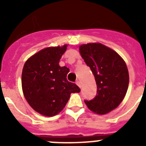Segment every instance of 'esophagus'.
I'll return each instance as SVG.
<instances>
[{
  "label": "esophagus",
  "mask_w": 146,
  "mask_h": 146,
  "mask_svg": "<svg viewBox=\"0 0 146 146\" xmlns=\"http://www.w3.org/2000/svg\"><path fill=\"white\" fill-rule=\"evenodd\" d=\"M76 84H77L78 86L80 87V88H81V82H80V80H77V81H76Z\"/></svg>",
  "instance_id": "esophagus-1"
}]
</instances>
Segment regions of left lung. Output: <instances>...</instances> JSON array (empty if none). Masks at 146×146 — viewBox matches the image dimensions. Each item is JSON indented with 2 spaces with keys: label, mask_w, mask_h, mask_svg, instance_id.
Listing matches in <instances>:
<instances>
[{
  "label": "left lung",
  "mask_w": 146,
  "mask_h": 146,
  "mask_svg": "<svg viewBox=\"0 0 146 146\" xmlns=\"http://www.w3.org/2000/svg\"><path fill=\"white\" fill-rule=\"evenodd\" d=\"M80 52L90 67L97 85V94L85 103L92 111L105 114L121 103L129 86V73L117 53L100 43L80 47Z\"/></svg>",
  "instance_id": "left-lung-1"
}]
</instances>
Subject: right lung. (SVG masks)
<instances>
[{
  "mask_svg": "<svg viewBox=\"0 0 146 146\" xmlns=\"http://www.w3.org/2000/svg\"><path fill=\"white\" fill-rule=\"evenodd\" d=\"M67 45L47 48L26 60L22 73L24 96L32 108L42 115L52 117L60 112L71 93L80 92L78 86L66 79L70 72L59 61Z\"/></svg>",
  "mask_w": 146,
  "mask_h": 146,
  "instance_id": "obj_1",
  "label": "right lung"
}]
</instances>
